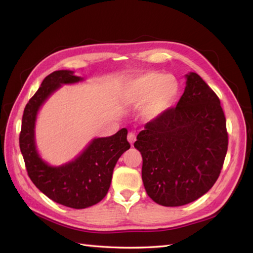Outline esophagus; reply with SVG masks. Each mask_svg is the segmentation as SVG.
Segmentation results:
<instances>
[{"mask_svg":"<svg viewBox=\"0 0 253 253\" xmlns=\"http://www.w3.org/2000/svg\"><path fill=\"white\" fill-rule=\"evenodd\" d=\"M135 139H136V136H135V134L133 133V132H130V133L127 134V141H129V142H130L131 144L134 143Z\"/></svg>","mask_w":253,"mask_h":253,"instance_id":"obj_1","label":"esophagus"}]
</instances>
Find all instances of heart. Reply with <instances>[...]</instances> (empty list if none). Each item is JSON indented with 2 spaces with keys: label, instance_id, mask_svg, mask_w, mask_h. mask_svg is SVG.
Segmentation results:
<instances>
[{
  "label": "heart",
  "instance_id": "b5f03b06",
  "mask_svg": "<svg viewBox=\"0 0 253 253\" xmlns=\"http://www.w3.org/2000/svg\"><path fill=\"white\" fill-rule=\"evenodd\" d=\"M179 93V82L172 75L160 72H147L130 80L122 90V99L126 104H143V113L148 118H158L173 105Z\"/></svg>",
  "mask_w": 253,
  "mask_h": 253
}]
</instances>
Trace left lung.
<instances>
[{
  "mask_svg": "<svg viewBox=\"0 0 253 253\" xmlns=\"http://www.w3.org/2000/svg\"><path fill=\"white\" fill-rule=\"evenodd\" d=\"M174 108L144 126L134 148L142 154V181L158 205L180 207L213 187L228 151L220 100L200 75L190 72Z\"/></svg>",
  "mask_w": 253,
  "mask_h": 253,
  "instance_id": "8db88e82",
  "label": "left lung"
}]
</instances>
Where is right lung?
I'll use <instances>...</instances> for the list:
<instances>
[{"label":"right lung","instance_id":"add662e5","mask_svg":"<svg viewBox=\"0 0 253 253\" xmlns=\"http://www.w3.org/2000/svg\"><path fill=\"white\" fill-rule=\"evenodd\" d=\"M82 80L69 70L48 74L25 105L20 133L22 156L35 187L51 200L73 209L94 206L106 196L119 158L130 149L127 130L123 127L114 135L92 140L77 159L61 167L48 166L40 158L34 138L39 109L62 84Z\"/></svg>","mask_w":253,"mask_h":253}]
</instances>
